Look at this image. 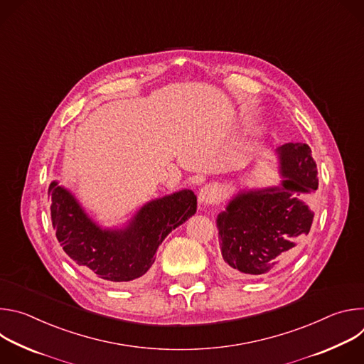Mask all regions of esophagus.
Returning a JSON list of instances; mask_svg holds the SVG:
<instances>
[{"label":"esophagus","mask_w":364,"mask_h":364,"mask_svg":"<svg viewBox=\"0 0 364 364\" xmlns=\"http://www.w3.org/2000/svg\"><path fill=\"white\" fill-rule=\"evenodd\" d=\"M222 198V190L216 184H207L201 187L198 193V201L204 205H210L219 203Z\"/></svg>","instance_id":"34e87169"}]
</instances>
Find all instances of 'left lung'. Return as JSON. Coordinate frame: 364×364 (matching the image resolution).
Segmentation results:
<instances>
[{
    "label": "left lung",
    "instance_id": "1",
    "mask_svg": "<svg viewBox=\"0 0 364 364\" xmlns=\"http://www.w3.org/2000/svg\"><path fill=\"white\" fill-rule=\"evenodd\" d=\"M282 186L237 194L218 218L223 271L233 278L265 277L287 265L308 235L318 188L317 164L306 144L278 148Z\"/></svg>",
    "mask_w": 364,
    "mask_h": 364
}]
</instances>
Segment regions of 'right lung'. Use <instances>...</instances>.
<instances>
[{"mask_svg":"<svg viewBox=\"0 0 364 364\" xmlns=\"http://www.w3.org/2000/svg\"><path fill=\"white\" fill-rule=\"evenodd\" d=\"M47 196L51 223L66 255L82 269L117 285L139 281L167 235L197 209L196 194L181 190L145 204L125 230H102L56 181Z\"/></svg>","mask_w":364,"mask_h":364,"instance_id":"add662e5","label":"right lung"}]
</instances>
